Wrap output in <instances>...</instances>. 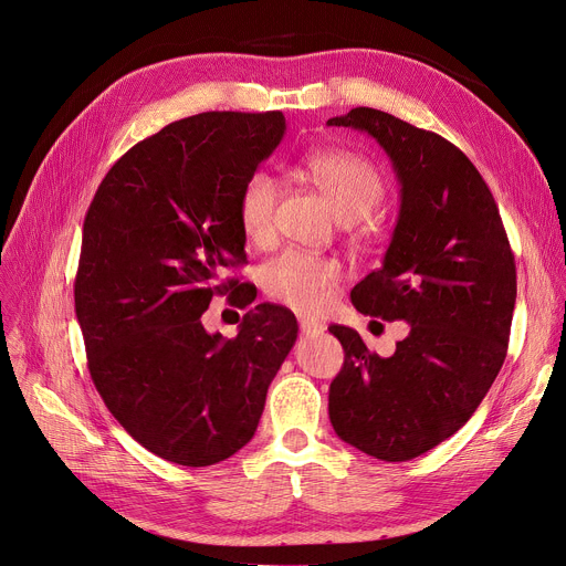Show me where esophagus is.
Returning <instances> with one entry per match:
<instances>
[{"mask_svg": "<svg viewBox=\"0 0 566 566\" xmlns=\"http://www.w3.org/2000/svg\"><path fill=\"white\" fill-rule=\"evenodd\" d=\"M300 332L304 336H321L325 332V325L318 323V321H310V318H300Z\"/></svg>", "mask_w": 566, "mask_h": 566, "instance_id": "1", "label": "esophagus"}]
</instances>
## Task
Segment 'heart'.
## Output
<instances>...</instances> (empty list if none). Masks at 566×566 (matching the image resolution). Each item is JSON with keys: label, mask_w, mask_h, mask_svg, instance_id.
I'll list each match as a JSON object with an SVG mask.
<instances>
[{"label": "heart", "mask_w": 566, "mask_h": 566, "mask_svg": "<svg viewBox=\"0 0 566 566\" xmlns=\"http://www.w3.org/2000/svg\"><path fill=\"white\" fill-rule=\"evenodd\" d=\"M302 169L329 200L334 214L345 221H361L379 208L386 182L379 169L349 150L312 153ZM282 189L266 174L254 171L239 193V226L250 243L264 245L275 234V212ZM264 291L297 314H321L327 310L340 282V266L329 256L286 250L269 260L260 271Z\"/></svg>", "instance_id": "heart-1"}]
</instances>
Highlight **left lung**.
Here are the masks:
<instances>
[{
    "label": "left lung",
    "instance_id": "1",
    "mask_svg": "<svg viewBox=\"0 0 566 566\" xmlns=\"http://www.w3.org/2000/svg\"><path fill=\"white\" fill-rule=\"evenodd\" d=\"M327 126L368 133L392 163L397 226L381 269L349 297L366 316L410 325L386 358L354 329L329 327L345 349L329 420L343 442L401 462L453 436L494 384L517 300L515 254L490 187L458 146L375 108Z\"/></svg>",
    "mask_w": 566,
    "mask_h": 566
}]
</instances>
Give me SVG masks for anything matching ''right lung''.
I'll return each instance as SVG.
<instances>
[{"label":"right lung","mask_w":566,"mask_h":566,"mask_svg":"<svg viewBox=\"0 0 566 566\" xmlns=\"http://www.w3.org/2000/svg\"><path fill=\"white\" fill-rule=\"evenodd\" d=\"M282 113H200L135 144L98 185L83 223L74 284L87 368L117 422L185 468L237 453L297 338L295 316L256 304L239 334L200 316L239 280L243 182L277 148ZM250 304L243 284L232 292Z\"/></svg>","instance_id":"right-lung-1"}]
</instances>
